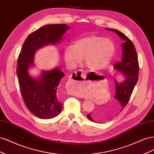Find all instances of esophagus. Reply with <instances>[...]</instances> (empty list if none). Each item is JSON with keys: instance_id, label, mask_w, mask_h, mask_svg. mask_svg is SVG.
Here are the masks:
<instances>
[{"instance_id": "esophagus-1", "label": "esophagus", "mask_w": 154, "mask_h": 154, "mask_svg": "<svg viewBox=\"0 0 154 154\" xmlns=\"http://www.w3.org/2000/svg\"><path fill=\"white\" fill-rule=\"evenodd\" d=\"M86 76V72L83 71H78V72H75L73 74V79L71 81H69V85L72 87H76L80 85V82H83V79L85 78ZM78 79H80V81H78ZM81 84V83H80Z\"/></svg>"}]
</instances>
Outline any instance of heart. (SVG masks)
I'll return each instance as SVG.
<instances>
[{
    "label": "heart",
    "instance_id": "heart-1",
    "mask_svg": "<svg viewBox=\"0 0 154 154\" xmlns=\"http://www.w3.org/2000/svg\"><path fill=\"white\" fill-rule=\"evenodd\" d=\"M116 51L113 42L101 36L90 35L74 41L63 51L64 60L69 67H74L83 63L88 69L100 70L105 68L111 62Z\"/></svg>",
    "mask_w": 154,
    "mask_h": 154
}]
</instances>
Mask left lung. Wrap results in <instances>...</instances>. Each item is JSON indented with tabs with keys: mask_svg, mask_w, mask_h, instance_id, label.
<instances>
[{
	"mask_svg": "<svg viewBox=\"0 0 154 154\" xmlns=\"http://www.w3.org/2000/svg\"><path fill=\"white\" fill-rule=\"evenodd\" d=\"M106 29L116 32L124 41L122 44V59L114 64V68L122 72L126 78L121 83L115 80L116 94L113 103L108 107L97 110L87 116L88 119L94 122H105L118 116L127 105L138 80L139 62L136 50L132 42L122 32L114 29L106 28Z\"/></svg>",
	"mask_w": 154,
	"mask_h": 154,
	"instance_id": "left-lung-1",
	"label": "left lung"
}]
</instances>
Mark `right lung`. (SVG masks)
<instances>
[{"mask_svg": "<svg viewBox=\"0 0 154 154\" xmlns=\"http://www.w3.org/2000/svg\"><path fill=\"white\" fill-rule=\"evenodd\" d=\"M69 28L64 24L40 27L27 37L18 55L17 74L22 99L31 112L41 119L53 118L61 112L63 105L57 91L64 74L56 68L42 72L38 80H35L29 75L27 70L29 64L33 63L36 51L47 44L58 42Z\"/></svg>", "mask_w": 154, "mask_h": 154, "instance_id": "add662e5", "label": "right lung"}]
</instances>
